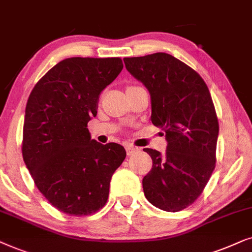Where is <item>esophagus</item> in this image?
<instances>
[{"mask_svg": "<svg viewBox=\"0 0 252 252\" xmlns=\"http://www.w3.org/2000/svg\"><path fill=\"white\" fill-rule=\"evenodd\" d=\"M126 154H128V156H132V154H135V153L138 152V149H136V147H133L131 145L126 146Z\"/></svg>", "mask_w": 252, "mask_h": 252, "instance_id": "1", "label": "esophagus"}]
</instances>
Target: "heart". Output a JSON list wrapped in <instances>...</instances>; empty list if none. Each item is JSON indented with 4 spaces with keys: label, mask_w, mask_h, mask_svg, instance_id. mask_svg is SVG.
Returning a JSON list of instances; mask_svg holds the SVG:
<instances>
[{
    "label": "heart",
    "mask_w": 252,
    "mask_h": 252,
    "mask_svg": "<svg viewBox=\"0 0 252 252\" xmlns=\"http://www.w3.org/2000/svg\"><path fill=\"white\" fill-rule=\"evenodd\" d=\"M129 87H130V86H129Z\"/></svg>",
    "instance_id": "b5f03b06"
}]
</instances>
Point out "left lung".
Returning <instances> with one entry per match:
<instances>
[{
	"instance_id": "left-lung-1",
	"label": "left lung",
	"mask_w": 252,
	"mask_h": 252,
	"mask_svg": "<svg viewBox=\"0 0 252 252\" xmlns=\"http://www.w3.org/2000/svg\"><path fill=\"white\" fill-rule=\"evenodd\" d=\"M128 71L151 95L156 126L165 131L167 151L144 149L152 169L143 179L146 199L179 212L203 192L216 167L219 123L209 87L192 68L166 53L123 59Z\"/></svg>"
}]
</instances>
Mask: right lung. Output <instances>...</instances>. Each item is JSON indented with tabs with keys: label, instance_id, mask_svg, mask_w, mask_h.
I'll list each match as a JSON object with an SVG mask.
<instances>
[{
	"label": "right lung",
	"instance_id": "1",
	"mask_svg": "<svg viewBox=\"0 0 252 252\" xmlns=\"http://www.w3.org/2000/svg\"><path fill=\"white\" fill-rule=\"evenodd\" d=\"M122 69L120 58L65 59L29 96L23 159L40 192L63 213L82 217L102 209L110 179L126 159L123 146L102 145L87 129L100 93Z\"/></svg>",
	"mask_w": 252,
	"mask_h": 252
}]
</instances>
